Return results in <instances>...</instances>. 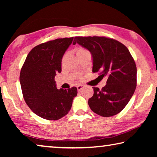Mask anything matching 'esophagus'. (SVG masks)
<instances>
[{"label": "esophagus", "instance_id": "obj_1", "mask_svg": "<svg viewBox=\"0 0 157 157\" xmlns=\"http://www.w3.org/2000/svg\"><path fill=\"white\" fill-rule=\"evenodd\" d=\"M83 88H84L83 85H78V86H77V89H78V91H81Z\"/></svg>", "mask_w": 157, "mask_h": 157}]
</instances>
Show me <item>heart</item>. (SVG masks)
<instances>
[{
	"label": "heart",
	"instance_id": "obj_1",
	"mask_svg": "<svg viewBox=\"0 0 157 157\" xmlns=\"http://www.w3.org/2000/svg\"><path fill=\"white\" fill-rule=\"evenodd\" d=\"M75 51H76L77 55L83 54V53H86V52H89L88 51V50H86V48H82V47L77 48L75 49Z\"/></svg>",
	"mask_w": 157,
	"mask_h": 157
}]
</instances>
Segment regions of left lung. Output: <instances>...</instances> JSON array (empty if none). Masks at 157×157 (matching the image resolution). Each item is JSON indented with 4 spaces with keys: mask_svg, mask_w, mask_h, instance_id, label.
Listing matches in <instances>:
<instances>
[{
    "mask_svg": "<svg viewBox=\"0 0 157 157\" xmlns=\"http://www.w3.org/2000/svg\"><path fill=\"white\" fill-rule=\"evenodd\" d=\"M76 43L91 53L93 72H99L101 79H107L102 89L94 87L89 107L103 117L120 113L136 87V66L129 50L121 42L105 36H75L73 44Z\"/></svg>",
    "mask_w": 157,
    "mask_h": 157,
    "instance_id": "obj_1",
    "label": "left lung"
}]
</instances>
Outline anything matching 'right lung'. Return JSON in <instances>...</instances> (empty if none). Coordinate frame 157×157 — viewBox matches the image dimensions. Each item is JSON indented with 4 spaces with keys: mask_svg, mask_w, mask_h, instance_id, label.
<instances>
[{
    "mask_svg": "<svg viewBox=\"0 0 157 157\" xmlns=\"http://www.w3.org/2000/svg\"><path fill=\"white\" fill-rule=\"evenodd\" d=\"M73 37L57 39L33 48L20 73V83L26 104L37 116L56 121L70 111L78 90L57 89L55 77L62 71V59Z\"/></svg>",
    "mask_w": 157,
    "mask_h": 157,
    "instance_id": "right-lung-1",
    "label": "right lung"
}]
</instances>
